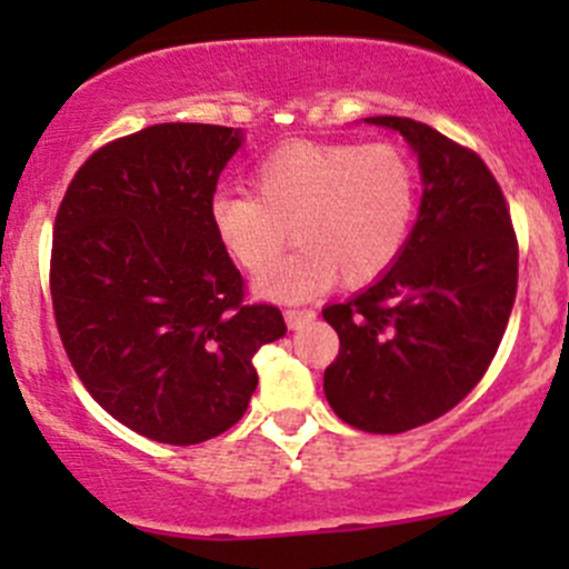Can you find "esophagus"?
<instances>
[{
	"instance_id": "esophagus-1",
	"label": "esophagus",
	"mask_w": 569,
	"mask_h": 569,
	"mask_svg": "<svg viewBox=\"0 0 569 569\" xmlns=\"http://www.w3.org/2000/svg\"><path fill=\"white\" fill-rule=\"evenodd\" d=\"M283 317H286V325H289L291 330H300L302 325H308L311 319H317V311H313V308H289Z\"/></svg>"
}]
</instances>
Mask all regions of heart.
Returning a JSON list of instances; mask_svg holds the SVG:
<instances>
[{
	"label": "heart",
	"instance_id": "b5f03b06",
	"mask_svg": "<svg viewBox=\"0 0 569 569\" xmlns=\"http://www.w3.org/2000/svg\"><path fill=\"white\" fill-rule=\"evenodd\" d=\"M250 183L256 194L217 192L209 222L248 274L278 263L291 228L302 250L258 283L272 300H302L332 278L371 283L416 226L418 170L393 142H283L252 168Z\"/></svg>",
	"mask_w": 569,
	"mask_h": 569
}]
</instances>
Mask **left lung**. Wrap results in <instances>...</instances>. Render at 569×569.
Here are the masks:
<instances>
[{"label": "left lung", "instance_id": "8db88e82", "mask_svg": "<svg viewBox=\"0 0 569 569\" xmlns=\"http://www.w3.org/2000/svg\"><path fill=\"white\" fill-rule=\"evenodd\" d=\"M418 153L423 194L405 250L352 300L321 311L338 332L325 396L349 427L399 435L479 386L518 295V237L479 153L410 118H366Z\"/></svg>", "mask_w": 569, "mask_h": 569}]
</instances>
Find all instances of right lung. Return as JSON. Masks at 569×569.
I'll return each mask as SVG.
<instances>
[{
  "label": "right lung",
  "mask_w": 569,
  "mask_h": 569,
  "mask_svg": "<svg viewBox=\"0 0 569 569\" xmlns=\"http://www.w3.org/2000/svg\"><path fill=\"white\" fill-rule=\"evenodd\" d=\"M242 131L157 123L93 153L57 209L51 306L68 360L112 418L194 446L244 416L252 355L286 332L248 306L209 203Z\"/></svg>",
  "instance_id": "add662e5"
}]
</instances>
